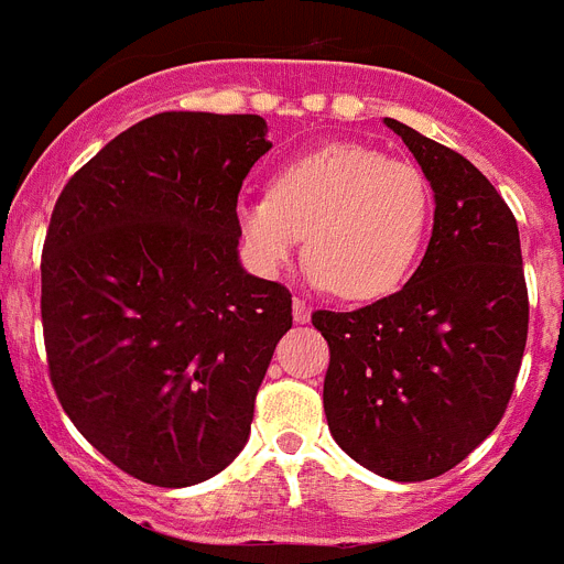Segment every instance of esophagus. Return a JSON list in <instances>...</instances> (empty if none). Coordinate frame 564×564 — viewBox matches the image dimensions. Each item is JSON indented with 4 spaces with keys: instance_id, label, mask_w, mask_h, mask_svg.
Instances as JSON below:
<instances>
[{
    "instance_id": "1",
    "label": "esophagus",
    "mask_w": 564,
    "mask_h": 564,
    "mask_svg": "<svg viewBox=\"0 0 564 564\" xmlns=\"http://www.w3.org/2000/svg\"><path fill=\"white\" fill-rule=\"evenodd\" d=\"M293 322L296 325H307L311 322V305L302 296H293Z\"/></svg>"
}]
</instances>
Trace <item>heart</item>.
<instances>
[{
	"label": "heart",
	"instance_id": "1",
	"mask_svg": "<svg viewBox=\"0 0 564 564\" xmlns=\"http://www.w3.org/2000/svg\"><path fill=\"white\" fill-rule=\"evenodd\" d=\"M430 223L432 188L421 169L344 141L285 161L265 197L237 206L259 271H282L305 237L311 276L344 299L398 291L421 259Z\"/></svg>",
	"mask_w": 564,
	"mask_h": 564
}]
</instances>
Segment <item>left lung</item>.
<instances>
[{
  "label": "left lung",
  "mask_w": 564,
  "mask_h": 564,
  "mask_svg": "<svg viewBox=\"0 0 564 564\" xmlns=\"http://www.w3.org/2000/svg\"><path fill=\"white\" fill-rule=\"evenodd\" d=\"M435 192L430 248L392 296L316 311L330 347L325 415L347 455L421 482L486 441L514 392L528 338L520 231L486 174L455 149L383 118Z\"/></svg>",
  "instance_id": "left-lung-1"
}]
</instances>
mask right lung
I'll use <instances>...</instances> for the list:
<instances>
[{
  "mask_svg": "<svg viewBox=\"0 0 564 564\" xmlns=\"http://www.w3.org/2000/svg\"><path fill=\"white\" fill-rule=\"evenodd\" d=\"M259 115L161 112L84 163L42 251L58 403L109 463L203 482L248 443L291 291L242 271L237 197L271 149Z\"/></svg>",
  "mask_w": 564,
  "mask_h": 564,
  "instance_id": "obj_1",
  "label": "right lung"
}]
</instances>
